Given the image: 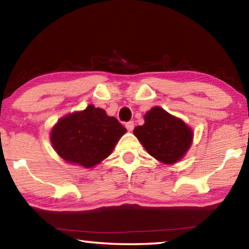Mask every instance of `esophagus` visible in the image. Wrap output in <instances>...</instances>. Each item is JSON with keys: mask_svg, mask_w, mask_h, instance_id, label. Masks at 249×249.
<instances>
[{"mask_svg": "<svg viewBox=\"0 0 249 249\" xmlns=\"http://www.w3.org/2000/svg\"><path fill=\"white\" fill-rule=\"evenodd\" d=\"M125 127L127 128L128 132H132V130L134 129V122H128V123H126Z\"/></svg>", "mask_w": 249, "mask_h": 249, "instance_id": "obj_1", "label": "esophagus"}]
</instances>
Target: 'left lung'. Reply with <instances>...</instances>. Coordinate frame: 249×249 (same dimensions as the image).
I'll return each instance as SVG.
<instances>
[{
  "mask_svg": "<svg viewBox=\"0 0 249 249\" xmlns=\"http://www.w3.org/2000/svg\"><path fill=\"white\" fill-rule=\"evenodd\" d=\"M144 120V124L134 128V135L147 153L166 165L184 157L193 141L190 126L160 107L149 109Z\"/></svg>",
  "mask_w": 249,
  "mask_h": 249,
  "instance_id": "1",
  "label": "left lung"
}]
</instances>
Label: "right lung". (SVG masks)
I'll list each match as a JSON object with an SVG mask.
<instances>
[{
    "mask_svg": "<svg viewBox=\"0 0 249 249\" xmlns=\"http://www.w3.org/2000/svg\"><path fill=\"white\" fill-rule=\"evenodd\" d=\"M126 128L94 105L59 119L50 132L56 153L67 162L93 168L112 154Z\"/></svg>",
    "mask_w": 249,
    "mask_h": 249,
    "instance_id": "right-lung-1",
    "label": "right lung"
}]
</instances>
